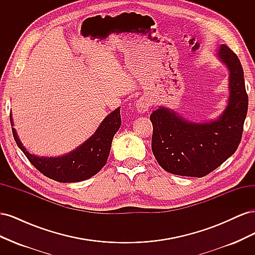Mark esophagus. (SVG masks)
<instances>
[{
	"mask_svg": "<svg viewBox=\"0 0 255 255\" xmlns=\"http://www.w3.org/2000/svg\"><path fill=\"white\" fill-rule=\"evenodd\" d=\"M151 105V101L148 97H141L137 100L136 102V110L138 113L143 114L149 111V107Z\"/></svg>",
	"mask_w": 255,
	"mask_h": 255,
	"instance_id": "34e87169",
	"label": "esophagus"
}]
</instances>
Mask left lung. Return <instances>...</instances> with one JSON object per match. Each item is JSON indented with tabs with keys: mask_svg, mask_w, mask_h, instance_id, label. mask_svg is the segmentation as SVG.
<instances>
[{
	"mask_svg": "<svg viewBox=\"0 0 255 255\" xmlns=\"http://www.w3.org/2000/svg\"><path fill=\"white\" fill-rule=\"evenodd\" d=\"M218 57L229 69L230 96L217 120L195 123L165 107L154 111L152 152L159 166L176 175L202 177L235 153L248 112L244 70L236 54L220 45Z\"/></svg>",
	"mask_w": 255,
	"mask_h": 255,
	"instance_id": "1",
	"label": "left lung"
}]
</instances>
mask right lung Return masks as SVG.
<instances>
[{"mask_svg": "<svg viewBox=\"0 0 255 255\" xmlns=\"http://www.w3.org/2000/svg\"><path fill=\"white\" fill-rule=\"evenodd\" d=\"M10 123L13 127L10 115ZM121 126L120 107L101 122L95 134L74 151L58 157L36 156L26 151L12 128V135L19 148L25 154L38 171L60 183H73L87 180L97 174L109 158L112 141Z\"/></svg>", "mask_w": 255, "mask_h": 255, "instance_id": "obj_1", "label": "right lung"}]
</instances>
